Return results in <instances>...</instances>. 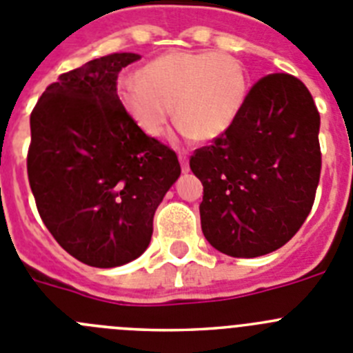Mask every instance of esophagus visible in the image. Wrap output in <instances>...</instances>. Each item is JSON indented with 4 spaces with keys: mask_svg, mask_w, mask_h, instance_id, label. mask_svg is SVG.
Returning a JSON list of instances; mask_svg holds the SVG:
<instances>
[{
    "mask_svg": "<svg viewBox=\"0 0 353 353\" xmlns=\"http://www.w3.org/2000/svg\"><path fill=\"white\" fill-rule=\"evenodd\" d=\"M179 159H180V164H182V171L183 173H189V161H187V155L185 154H180L179 155Z\"/></svg>",
    "mask_w": 353,
    "mask_h": 353,
    "instance_id": "esophagus-1",
    "label": "esophagus"
}]
</instances>
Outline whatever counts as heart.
I'll return each instance as SVG.
<instances>
[{"label":"heart","instance_id":"b5f03b06","mask_svg":"<svg viewBox=\"0 0 353 353\" xmlns=\"http://www.w3.org/2000/svg\"><path fill=\"white\" fill-rule=\"evenodd\" d=\"M122 106L148 137H161L173 117L185 138L213 140L234 124L248 98V79L224 52L173 50L117 83Z\"/></svg>","mask_w":353,"mask_h":353}]
</instances>
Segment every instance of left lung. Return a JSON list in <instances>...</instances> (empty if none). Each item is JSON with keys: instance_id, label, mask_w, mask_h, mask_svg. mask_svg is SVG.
Instances as JSON below:
<instances>
[{"instance_id": "obj_1", "label": "left lung", "mask_w": 353, "mask_h": 353, "mask_svg": "<svg viewBox=\"0 0 353 353\" xmlns=\"http://www.w3.org/2000/svg\"><path fill=\"white\" fill-rule=\"evenodd\" d=\"M320 115L289 73L255 82L234 124L190 155L203 183L201 229L231 257H259L299 231L315 201L322 154Z\"/></svg>"}]
</instances>
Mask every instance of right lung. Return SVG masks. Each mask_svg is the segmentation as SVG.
Returning a JSON list of instances; mask_svg holds the SVG:
<instances>
[{
  "label": "right lung",
  "mask_w": 353,
  "mask_h": 353,
  "mask_svg": "<svg viewBox=\"0 0 353 353\" xmlns=\"http://www.w3.org/2000/svg\"><path fill=\"white\" fill-rule=\"evenodd\" d=\"M138 54H110L59 75L31 112L28 179L38 213L70 255L115 268L147 250L179 157L138 128L117 94Z\"/></svg>",
  "instance_id": "right-lung-1"
}]
</instances>
